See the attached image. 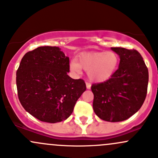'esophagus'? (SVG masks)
<instances>
[{
    "label": "esophagus",
    "instance_id": "esophagus-1",
    "mask_svg": "<svg viewBox=\"0 0 158 158\" xmlns=\"http://www.w3.org/2000/svg\"><path fill=\"white\" fill-rule=\"evenodd\" d=\"M85 85H86V88L89 89L91 88V83L89 82H85Z\"/></svg>",
    "mask_w": 158,
    "mask_h": 158
}]
</instances>
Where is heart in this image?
Segmentation results:
<instances>
[{
  "instance_id": "b5f03b06",
  "label": "heart",
  "mask_w": 158,
  "mask_h": 158,
  "mask_svg": "<svg viewBox=\"0 0 158 158\" xmlns=\"http://www.w3.org/2000/svg\"><path fill=\"white\" fill-rule=\"evenodd\" d=\"M119 57L113 51L82 53L70 63V69L79 73L83 69L87 71L92 82H103L113 76L117 69Z\"/></svg>"
}]
</instances>
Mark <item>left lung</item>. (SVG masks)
Wrapping results in <instances>:
<instances>
[{
	"label": "left lung",
	"mask_w": 158,
	"mask_h": 158,
	"mask_svg": "<svg viewBox=\"0 0 158 158\" xmlns=\"http://www.w3.org/2000/svg\"><path fill=\"white\" fill-rule=\"evenodd\" d=\"M120 57L118 69L104 82L93 84V110L106 122H122L142 106L148 85V69L135 49L111 47Z\"/></svg>",
	"instance_id": "1"
}]
</instances>
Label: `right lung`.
<instances>
[{"label": "right lung", "mask_w": 158, "mask_h": 158, "mask_svg": "<svg viewBox=\"0 0 158 158\" xmlns=\"http://www.w3.org/2000/svg\"><path fill=\"white\" fill-rule=\"evenodd\" d=\"M69 58L56 47L27 52L17 71L18 98L23 109L44 122H60L71 115L86 89L82 79L68 76Z\"/></svg>", "instance_id": "right-lung-1"}]
</instances>
